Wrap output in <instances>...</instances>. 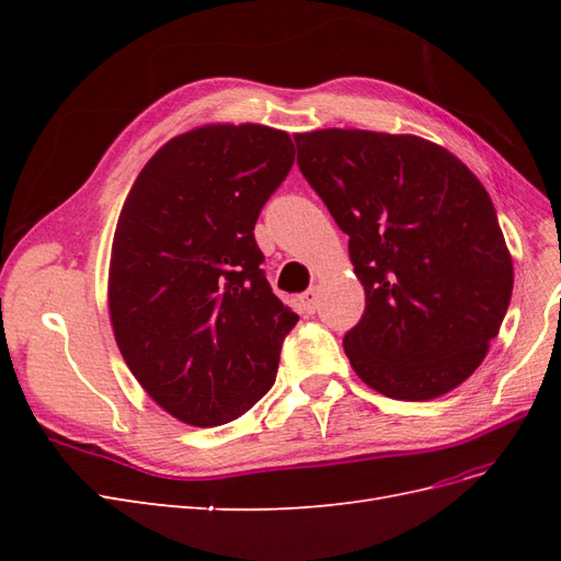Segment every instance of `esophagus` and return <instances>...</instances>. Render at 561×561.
<instances>
[{"label":"esophagus","mask_w":561,"mask_h":561,"mask_svg":"<svg viewBox=\"0 0 561 561\" xmlns=\"http://www.w3.org/2000/svg\"><path fill=\"white\" fill-rule=\"evenodd\" d=\"M299 301H301L304 313H309V316L316 313V311H318V304H320V297H318L316 287H309V290L299 297Z\"/></svg>","instance_id":"esophagus-1"}]
</instances>
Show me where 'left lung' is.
Here are the masks:
<instances>
[{
    "instance_id": "left-lung-1",
    "label": "left lung",
    "mask_w": 561,
    "mask_h": 561,
    "mask_svg": "<svg viewBox=\"0 0 561 561\" xmlns=\"http://www.w3.org/2000/svg\"><path fill=\"white\" fill-rule=\"evenodd\" d=\"M301 175L348 236L365 313L351 367L393 400H433L480 367L513 295V257L482 182L416 135L297 133Z\"/></svg>"
}]
</instances>
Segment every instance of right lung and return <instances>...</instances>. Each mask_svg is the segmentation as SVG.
Here are the masks:
<instances>
[{
	"label": "right lung",
	"mask_w": 561,
	"mask_h": 561,
	"mask_svg": "<svg viewBox=\"0 0 561 561\" xmlns=\"http://www.w3.org/2000/svg\"><path fill=\"white\" fill-rule=\"evenodd\" d=\"M295 163L285 130L213 124L168 140L118 215L110 318L133 377L190 426H222L276 381L299 316L274 295L254 225Z\"/></svg>",
	"instance_id": "1"
}]
</instances>
